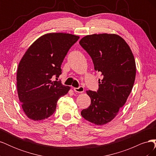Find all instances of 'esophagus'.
<instances>
[{"label": "esophagus", "mask_w": 156, "mask_h": 156, "mask_svg": "<svg viewBox=\"0 0 156 156\" xmlns=\"http://www.w3.org/2000/svg\"><path fill=\"white\" fill-rule=\"evenodd\" d=\"M73 90L75 92H78V93H82L84 92V88L83 87H79L78 88H74Z\"/></svg>", "instance_id": "1"}]
</instances>
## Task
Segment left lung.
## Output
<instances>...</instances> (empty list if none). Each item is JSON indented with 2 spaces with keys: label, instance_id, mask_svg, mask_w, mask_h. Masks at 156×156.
Segmentation results:
<instances>
[{
  "label": "left lung",
  "instance_id": "1",
  "mask_svg": "<svg viewBox=\"0 0 156 156\" xmlns=\"http://www.w3.org/2000/svg\"><path fill=\"white\" fill-rule=\"evenodd\" d=\"M80 45L92 59L94 69L103 76L97 92L87 90L91 104L81 115L97 126L106 124L118 115L133 88L136 64L126 41L115 34L87 35Z\"/></svg>",
  "mask_w": 156,
  "mask_h": 156
}]
</instances>
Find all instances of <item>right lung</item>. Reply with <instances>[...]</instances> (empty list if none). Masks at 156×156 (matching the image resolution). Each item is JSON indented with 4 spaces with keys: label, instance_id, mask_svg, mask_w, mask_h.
<instances>
[{
    "label": "right lung",
    "instance_id": "add662e5",
    "mask_svg": "<svg viewBox=\"0 0 156 156\" xmlns=\"http://www.w3.org/2000/svg\"><path fill=\"white\" fill-rule=\"evenodd\" d=\"M79 36L66 33H49L40 36L25 52L17 71V88L23 111L29 119H48L56 111L58 99L70 87L53 81L62 73L61 65Z\"/></svg>",
    "mask_w": 156,
    "mask_h": 156
}]
</instances>
